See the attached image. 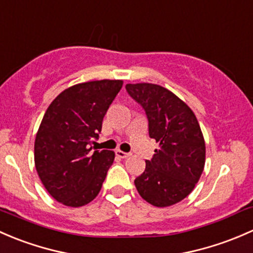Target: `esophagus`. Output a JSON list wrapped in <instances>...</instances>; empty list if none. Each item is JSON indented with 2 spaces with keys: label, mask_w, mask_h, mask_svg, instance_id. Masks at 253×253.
<instances>
[{
  "label": "esophagus",
  "mask_w": 253,
  "mask_h": 253,
  "mask_svg": "<svg viewBox=\"0 0 253 253\" xmlns=\"http://www.w3.org/2000/svg\"><path fill=\"white\" fill-rule=\"evenodd\" d=\"M116 155L118 156V157H121V158H126V157H129L130 153L123 152V151H121V150H117L116 151Z\"/></svg>",
  "instance_id": "1"
}]
</instances>
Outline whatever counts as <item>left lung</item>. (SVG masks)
<instances>
[{"mask_svg": "<svg viewBox=\"0 0 253 253\" xmlns=\"http://www.w3.org/2000/svg\"><path fill=\"white\" fill-rule=\"evenodd\" d=\"M130 96L145 109L150 137L156 140L152 160L135 179L140 196L156 207L184 200L199 181L206 162V144L196 116L168 88L150 83L126 84Z\"/></svg>", "mask_w": 253, "mask_h": 253, "instance_id": "left-lung-1", "label": "left lung"}]
</instances>
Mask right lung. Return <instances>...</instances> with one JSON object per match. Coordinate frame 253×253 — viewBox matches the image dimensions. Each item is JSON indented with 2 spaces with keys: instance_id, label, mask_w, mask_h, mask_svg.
<instances>
[{
  "instance_id": "right-lung-1",
  "label": "right lung",
  "mask_w": 253,
  "mask_h": 253,
  "mask_svg": "<svg viewBox=\"0 0 253 253\" xmlns=\"http://www.w3.org/2000/svg\"><path fill=\"white\" fill-rule=\"evenodd\" d=\"M123 80H93L62 91L48 106L34 145L41 183L56 201L82 207L100 192L113 151H93V139Z\"/></svg>"
}]
</instances>
